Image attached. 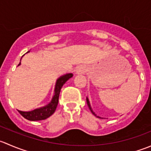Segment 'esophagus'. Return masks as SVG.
<instances>
[{"label":"esophagus","mask_w":151,"mask_h":151,"mask_svg":"<svg viewBox=\"0 0 151 151\" xmlns=\"http://www.w3.org/2000/svg\"><path fill=\"white\" fill-rule=\"evenodd\" d=\"M85 71V67L83 65H80V66H77V69H76V73L77 74H83Z\"/></svg>","instance_id":"1"}]
</instances>
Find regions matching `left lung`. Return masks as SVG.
<instances>
[{
  "label": "left lung",
  "mask_w": 151,
  "mask_h": 151,
  "mask_svg": "<svg viewBox=\"0 0 151 151\" xmlns=\"http://www.w3.org/2000/svg\"><path fill=\"white\" fill-rule=\"evenodd\" d=\"M87 104H88V107H89L90 110L91 111V112H92V113L94 115H95V113H94V112H93L92 109H91V105H90V103H89V100H88V98H87ZM98 118H100V117H98Z\"/></svg>",
  "instance_id": "obj_1"
}]
</instances>
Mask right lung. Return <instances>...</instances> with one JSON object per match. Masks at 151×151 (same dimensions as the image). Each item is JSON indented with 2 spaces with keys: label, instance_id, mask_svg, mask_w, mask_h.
I'll use <instances>...</instances> for the list:
<instances>
[{
  "label": "right lung",
  "instance_id": "obj_1",
  "mask_svg": "<svg viewBox=\"0 0 151 151\" xmlns=\"http://www.w3.org/2000/svg\"><path fill=\"white\" fill-rule=\"evenodd\" d=\"M29 52V51H28ZM20 65V63H19ZM18 65V66H19ZM73 76L72 74H67L63 77H60L57 80L55 85V95L52 99L51 102L47 106L44 107L36 109L34 110L30 111V112H22V111L18 110L21 115L28 120V121H42V120H45L50 116H51L55 111L56 107H57L58 104V98L59 94H60V90H61L63 85L65 84V83L71 78Z\"/></svg>",
  "mask_w": 151,
  "mask_h": 151
}]
</instances>
